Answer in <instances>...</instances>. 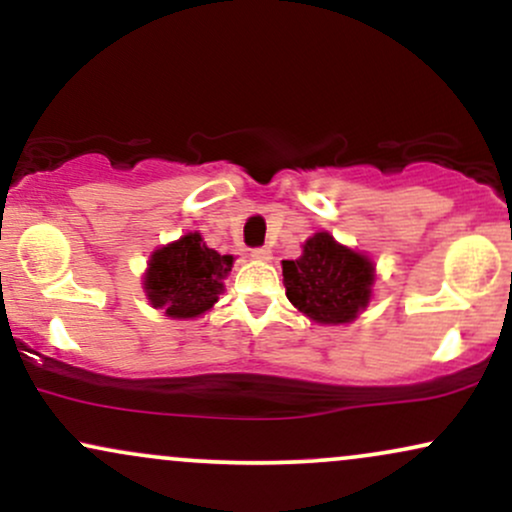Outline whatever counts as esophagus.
<instances>
[{"label": "esophagus", "mask_w": 512, "mask_h": 512, "mask_svg": "<svg viewBox=\"0 0 512 512\" xmlns=\"http://www.w3.org/2000/svg\"><path fill=\"white\" fill-rule=\"evenodd\" d=\"M252 257L264 262V260H269V257H272V250H269V248H255V250H252Z\"/></svg>", "instance_id": "34e87169"}]
</instances>
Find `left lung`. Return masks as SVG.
<instances>
[{
  "label": "left lung",
  "mask_w": 512,
  "mask_h": 512,
  "mask_svg": "<svg viewBox=\"0 0 512 512\" xmlns=\"http://www.w3.org/2000/svg\"><path fill=\"white\" fill-rule=\"evenodd\" d=\"M286 298L310 320L344 325L366 308L373 286L368 257L344 248L330 233L305 240L298 260H284Z\"/></svg>",
  "instance_id": "8db88e82"
}]
</instances>
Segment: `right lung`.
Listing matches in <instances>:
<instances>
[{
	"instance_id": "1",
	"label": "right lung",
	"mask_w": 512,
	"mask_h": 512,
	"mask_svg": "<svg viewBox=\"0 0 512 512\" xmlns=\"http://www.w3.org/2000/svg\"><path fill=\"white\" fill-rule=\"evenodd\" d=\"M231 264V255H219L202 243L199 233H187L151 255L146 296L154 308H166L170 317H197L219 301L221 279L231 272Z\"/></svg>"
}]
</instances>
